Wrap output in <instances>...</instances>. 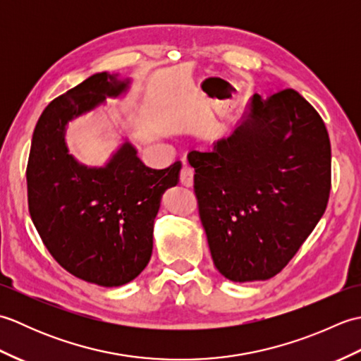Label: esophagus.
Listing matches in <instances>:
<instances>
[{
  "instance_id": "1",
  "label": "esophagus",
  "mask_w": 361,
  "mask_h": 361,
  "mask_svg": "<svg viewBox=\"0 0 361 361\" xmlns=\"http://www.w3.org/2000/svg\"><path fill=\"white\" fill-rule=\"evenodd\" d=\"M180 183L186 188H190L194 185V171L189 166H183L180 172Z\"/></svg>"
}]
</instances>
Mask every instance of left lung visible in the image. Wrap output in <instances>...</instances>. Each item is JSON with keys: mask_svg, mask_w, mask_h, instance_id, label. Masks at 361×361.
Here are the masks:
<instances>
[{"mask_svg": "<svg viewBox=\"0 0 361 361\" xmlns=\"http://www.w3.org/2000/svg\"><path fill=\"white\" fill-rule=\"evenodd\" d=\"M331 141L295 90L251 97L239 124L189 152L198 211L217 270L233 282L278 274L323 217Z\"/></svg>", "mask_w": 361, "mask_h": 361, "instance_id": "8db88e82", "label": "left lung"}]
</instances>
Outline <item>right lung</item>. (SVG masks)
Segmentation results:
<instances>
[{"label":"right lung","mask_w":361,"mask_h":361,"mask_svg":"<svg viewBox=\"0 0 361 361\" xmlns=\"http://www.w3.org/2000/svg\"><path fill=\"white\" fill-rule=\"evenodd\" d=\"M132 82L96 73L54 99L35 126L26 171L29 212L44 247L66 271L101 287L124 286L147 267L161 197L181 171V161L147 167L127 136L104 166L70 153V122L126 97Z\"/></svg>","instance_id":"right-lung-1"}]
</instances>
